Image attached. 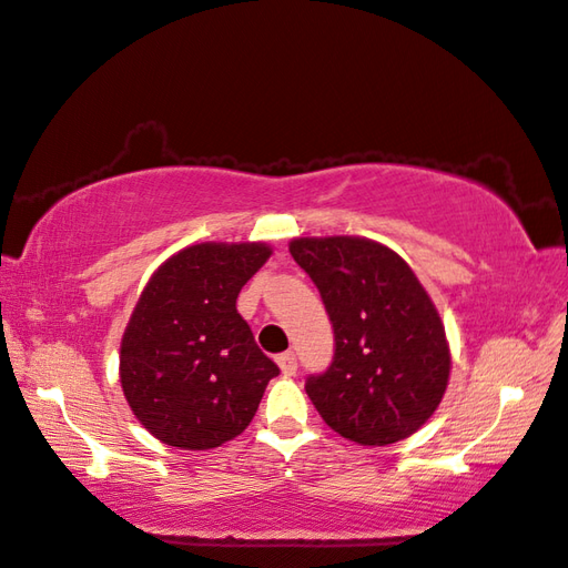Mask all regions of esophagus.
<instances>
[{
  "label": "esophagus",
  "mask_w": 568,
  "mask_h": 568,
  "mask_svg": "<svg viewBox=\"0 0 568 568\" xmlns=\"http://www.w3.org/2000/svg\"><path fill=\"white\" fill-rule=\"evenodd\" d=\"M275 364L281 366L283 376H295V371H297V358H295V354H293V352H285V354H281V356H275Z\"/></svg>",
  "instance_id": "34e87169"
}]
</instances>
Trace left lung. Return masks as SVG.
Wrapping results in <instances>:
<instances>
[{
  "label": "left lung",
  "instance_id": "8db88e82",
  "mask_svg": "<svg viewBox=\"0 0 568 568\" xmlns=\"http://www.w3.org/2000/svg\"><path fill=\"white\" fill-rule=\"evenodd\" d=\"M291 253L322 295L334 361L305 390L327 425L361 446L415 434L449 385L444 322L407 261L364 236H297Z\"/></svg>",
  "mask_w": 568,
  "mask_h": 568
}]
</instances>
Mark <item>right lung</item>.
<instances>
[{"instance_id":"1","label":"right lung","mask_w":568,"mask_h":568,"mask_svg":"<svg viewBox=\"0 0 568 568\" xmlns=\"http://www.w3.org/2000/svg\"><path fill=\"white\" fill-rule=\"evenodd\" d=\"M271 253L263 241H202L149 277L122 336L119 381L155 439L214 449L256 415L281 371L256 346L236 297Z\"/></svg>"}]
</instances>
